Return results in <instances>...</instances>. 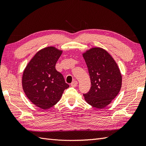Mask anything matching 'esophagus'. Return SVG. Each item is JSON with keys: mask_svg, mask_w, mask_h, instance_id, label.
Returning a JSON list of instances; mask_svg holds the SVG:
<instances>
[{"mask_svg": "<svg viewBox=\"0 0 146 146\" xmlns=\"http://www.w3.org/2000/svg\"><path fill=\"white\" fill-rule=\"evenodd\" d=\"M78 84V82L77 81H73L71 83H70V85H71L72 87H76Z\"/></svg>", "mask_w": 146, "mask_h": 146, "instance_id": "esophagus-1", "label": "esophagus"}]
</instances>
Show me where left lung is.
I'll return each mask as SVG.
<instances>
[{
  "label": "left lung",
  "instance_id": "1",
  "mask_svg": "<svg viewBox=\"0 0 146 146\" xmlns=\"http://www.w3.org/2000/svg\"><path fill=\"white\" fill-rule=\"evenodd\" d=\"M90 74L91 87L83 94L86 102L96 108L108 106L122 86V75L111 55L101 47H92L82 54Z\"/></svg>",
  "mask_w": 146,
  "mask_h": 146
}]
</instances>
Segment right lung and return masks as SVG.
Listing matches in <instances>:
<instances>
[{
    "instance_id": "obj_1",
    "label": "right lung",
    "mask_w": 146,
    "mask_h": 146,
    "mask_svg": "<svg viewBox=\"0 0 146 146\" xmlns=\"http://www.w3.org/2000/svg\"><path fill=\"white\" fill-rule=\"evenodd\" d=\"M63 50L54 46L42 48L26 66L22 78L23 89L30 102L42 110L54 106L69 87L55 64Z\"/></svg>"
}]
</instances>
